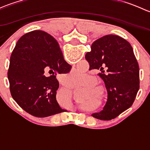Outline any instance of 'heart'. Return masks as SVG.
<instances>
[{"instance_id": "heart-1", "label": "heart", "mask_w": 150, "mask_h": 150, "mask_svg": "<svg viewBox=\"0 0 150 150\" xmlns=\"http://www.w3.org/2000/svg\"><path fill=\"white\" fill-rule=\"evenodd\" d=\"M85 78H86V76L79 71H73V72H71L70 73L68 74L66 78L68 82L75 84L82 81ZM91 83L92 81H91V80L88 81V83Z\"/></svg>"}]
</instances>
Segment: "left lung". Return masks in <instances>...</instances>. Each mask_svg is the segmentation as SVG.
<instances>
[{
	"label": "left lung",
	"mask_w": 150,
	"mask_h": 150,
	"mask_svg": "<svg viewBox=\"0 0 150 150\" xmlns=\"http://www.w3.org/2000/svg\"><path fill=\"white\" fill-rule=\"evenodd\" d=\"M53 43L61 50L57 40ZM86 54L89 69H98L105 83L107 101L103 110L91 115L95 118L110 120L131 107L139 89V68L129 43L120 36L107 35L92 43Z\"/></svg>",
	"instance_id": "left-lung-1"
}]
</instances>
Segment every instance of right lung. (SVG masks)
<instances>
[{
  "instance_id": "right-lung-1",
  "label": "right lung",
  "mask_w": 150,
  "mask_h": 150,
  "mask_svg": "<svg viewBox=\"0 0 150 150\" xmlns=\"http://www.w3.org/2000/svg\"><path fill=\"white\" fill-rule=\"evenodd\" d=\"M52 36L41 30L22 35L10 57L8 78L13 99L29 114L46 117L62 112L56 99L57 73H68L72 66L64 59ZM51 74L46 76L45 74Z\"/></svg>"
}]
</instances>
